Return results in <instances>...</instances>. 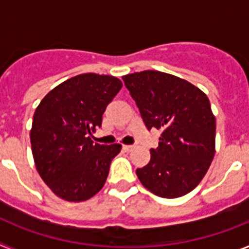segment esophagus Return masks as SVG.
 Wrapping results in <instances>:
<instances>
[{"label": "esophagus", "instance_id": "34e87169", "mask_svg": "<svg viewBox=\"0 0 249 249\" xmlns=\"http://www.w3.org/2000/svg\"><path fill=\"white\" fill-rule=\"evenodd\" d=\"M133 148H135V146H132V144H124L123 146V149H126V151H132Z\"/></svg>", "mask_w": 249, "mask_h": 249}]
</instances>
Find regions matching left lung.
Here are the masks:
<instances>
[{
  "mask_svg": "<svg viewBox=\"0 0 249 249\" xmlns=\"http://www.w3.org/2000/svg\"><path fill=\"white\" fill-rule=\"evenodd\" d=\"M148 129L162 131L151 160L136 171L153 195L177 198L198 186L214 157L215 118L206 94L173 74L142 71L122 77Z\"/></svg>",
  "mask_w": 249,
  "mask_h": 249,
  "instance_id": "left-lung-1",
  "label": "left lung"
}]
</instances>
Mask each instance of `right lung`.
Segmentation results:
<instances>
[{
  "label": "right lung",
  "mask_w": 249,
  "mask_h": 249,
  "mask_svg": "<svg viewBox=\"0 0 249 249\" xmlns=\"http://www.w3.org/2000/svg\"><path fill=\"white\" fill-rule=\"evenodd\" d=\"M121 89L113 76L78 74L48 92L35 111L30 133L35 164L59 198L82 202L105 186L122 146L93 143L89 136Z\"/></svg>",
  "instance_id": "right-lung-1"
}]
</instances>
